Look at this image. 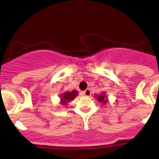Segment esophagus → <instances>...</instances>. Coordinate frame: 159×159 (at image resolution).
I'll use <instances>...</instances> for the list:
<instances>
[{"label":"esophagus","mask_w":159,"mask_h":159,"mask_svg":"<svg viewBox=\"0 0 159 159\" xmlns=\"http://www.w3.org/2000/svg\"><path fill=\"white\" fill-rule=\"evenodd\" d=\"M83 93H84V95H85V96H90V95H91V90H90L89 89H86L85 91H84Z\"/></svg>","instance_id":"esophagus-1"}]
</instances>
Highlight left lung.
Instances as JSON below:
<instances>
[{"label":"left lung","instance_id":"8db88e82","mask_svg":"<svg viewBox=\"0 0 159 159\" xmlns=\"http://www.w3.org/2000/svg\"><path fill=\"white\" fill-rule=\"evenodd\" d=\"M97 100L99 102H102L104 105H105L107 102V100L105 99V94H100V95H97Z\"/></svg>","mask_w":159,"mask_h":159}]
</instances>
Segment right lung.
Masks as SVG:
<instances>
[{
    "instance_id": "right-lung-1",
    "label": "right lung",
    "mask_w": 159,
    "mask_h": 159,
    "mask_svg": "<svg viewBox=\"0 0 159 159\" xmlns=\"http://www.w3.org/2000/svg\"><path fill=\"white\" fill-rule=\"evenodd\" d=\"M77 95H78V92H77L75 90L72 91L71 92L68 91V92L64 93V94H62L61 95V104L63 105H65L68 102H69L70 101L73 100Z\"/></svg>"
}]
</instances>
